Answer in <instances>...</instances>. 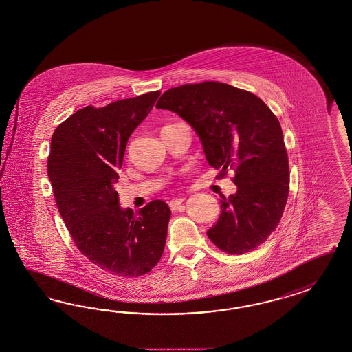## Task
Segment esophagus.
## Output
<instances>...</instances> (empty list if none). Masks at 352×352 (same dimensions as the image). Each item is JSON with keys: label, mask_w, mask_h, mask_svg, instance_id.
Here are the masks:
<instances>
[{"label": "esophagus", "mask_w": 352, "mask_h": 352, "mask_svg": "<svg viewBox=\"0 0 352 352\" xmlns=\"http://www.w3.org/2000/svg\"><path fill=\"white\" fill-rule=\"evenodd\" d=\"M184 197H178V199H173L169 203L170 208L173 209V210H175V209H178V206H182L183 203H184Z\"/></svg>", "instance_id": "esophagus-1"}]
</instances>
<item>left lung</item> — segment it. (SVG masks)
<instances>
[{
	"label": "left lung",
	"mask_w": 352,
	"mask_h": 352,
	"mask_svg": "<svg viewBox=\"0 0 352 352\" xmlns=\"http://www.w3.org/2000/svg\"><path fill=\"white\" fill-rule=\"evenodd\" d=\"M157 109L177 113L199 135L206 161L236 192L221 195L219 221L206 231L219 250L243 255L276 230L289 196V158L277 117L258 97L219 82L170 88Z\"/></svg>",
	"instance_id": "left-lung-1"
}]
</instances>
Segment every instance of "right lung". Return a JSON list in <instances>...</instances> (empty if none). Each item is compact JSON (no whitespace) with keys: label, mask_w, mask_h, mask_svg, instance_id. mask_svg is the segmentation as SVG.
I'll list each match as a JSON object with an SVG mask.
<instances>
[{"label":"right lung","mask_w":352,"mask_h":352,"mask_svg":"<svg viewBox=\"0 0 352 352\" xmlns=\"http://www.w3.org/2000/svg\"><path fill=\"white\" fill-rule=\"evenodd\" d=\"M160 91L85 107L56 129L48 177L73 241L97 267L120 277H139L156 267L166 242L169 206L153 200L123 209L114 184L129 138L146 120Z\"/></svg>","instance_id":"1"}]
</instances>
